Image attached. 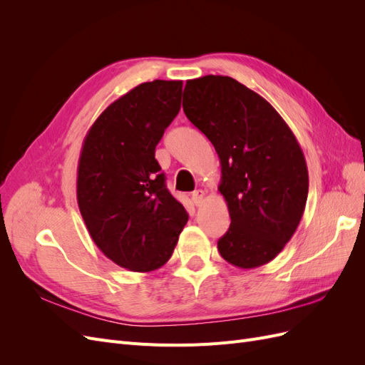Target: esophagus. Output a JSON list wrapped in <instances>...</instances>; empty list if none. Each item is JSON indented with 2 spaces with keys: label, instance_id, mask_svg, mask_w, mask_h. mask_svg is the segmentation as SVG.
Instances as JSON below:
<instances>
[{
  "label": "esophagus",
  "instance_id": "1",
  "mask_svg": "<svg viewBox=\"0 0 365 365\" xmlns=\"http://www.w3.org/2000/svg\"><path fill=\"white\" fill-rule=\"evenodd\" d=\"M204 196H205L204 190H195V192L192 193V201H193V204H195L196 207H200V205L202 204V201H204Z\"/></svg>",
  "mask_w": 365,
  "mask_h": 365
}]
</instances>
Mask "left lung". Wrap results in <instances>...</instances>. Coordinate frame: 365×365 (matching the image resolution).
I'll list each match as a JSON object with an SVG mask.
<instances>
[{"label":"left lung","mask_w":365,"mask_h":365,"mask_svg":"<svg viewBox=\"0 0 365 365\" xmlns=\"http://www.w3.org/2000/svg\"><path fill=\"white\" fill-rule=\"evenodd\" d=\"M182 108L220 161L219 192L231 217L217 240L220 256L237 268L262 267L288 244L303 216V150L280 114L233 77L187 81Z\"/></svg>","instance_id":"left-lung-1"}]
</instances>
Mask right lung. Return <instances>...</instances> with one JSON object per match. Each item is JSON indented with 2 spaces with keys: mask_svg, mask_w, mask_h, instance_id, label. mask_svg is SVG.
Here are the masks:
<instances>
[{
  "mask_svg": "<svg viewBox=\"0 0 365 365\" xmlns=\"http://www.w3.org/2000/svg\"><path fill=\"white\" fill-rule=\"evenodd\" d=\"M181 81L145 82L98 115L77 165V204L94 244L118 267L161 268L189 220L165 187L155 148L181 108Z\"/></svg>",
  "mask_w": 365,
  "mask_h": 365,
  "instance_id": "right-lung-1",
  "label": "right lung"
}]
</instances>
